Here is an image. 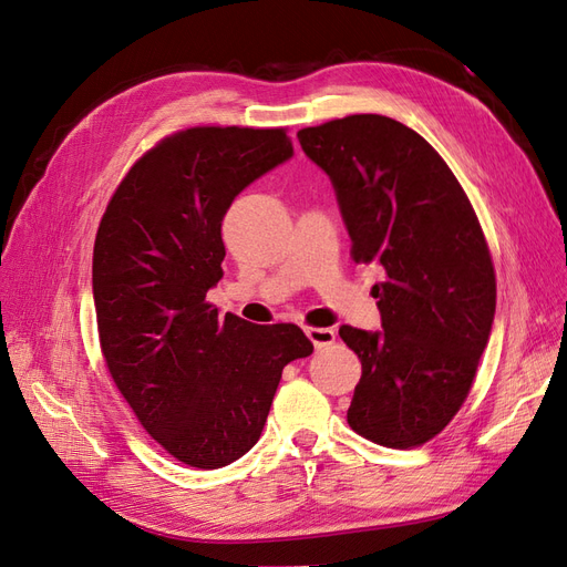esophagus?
<instances>
[{
	"mask_svg": "<svg viewBox=\"0 0 567 567\" xmlns=\"http://www.w3.org/2000/svg\"><path fill=\"white\" fill-rule=\"evenodd\" d=\"M306 337L316 349H324V346H332L337 339V332L330 330V327H306Z\"/></svg>",
	"mask_w": 567,
	"mask_h": 567,
	"instance_id": "34e87169",
	"label": "esophagus"
}]
</instances>
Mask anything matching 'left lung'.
Listing matches in <instances>:
<instances>
[{
    "label": "left lung",
    "mask_w": 567,
    "mask_h": 567,
    "mask_svg": "<svg viewBox=\"0 0 567 567\" xmlns=\"http://www.w3.org/2000/svg\"><path fill=\"white\" fill-rule=\"evenodd\" d=\"M330 176L355 264H374L381 330L341 324L362 362L349 426L416 447L466 400L497 306L478 216L445 159L403 122L349 115L297 134Z\"/></svg>",
    "instance_id": "1"
}]
</instances>
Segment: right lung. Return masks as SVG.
Returning a JSON list of instances; mask_svg holds the SVG:
<instances>
[{
    "instance_id": "add662e5",
    "label": "right lung",
    "mask_w": 567,
    "mask_h": 567,
    "mask_svg": "<svg viewBox=\"0 0 567 567\" xmlns=\"http://www.w3.org/2000/svg\"><path fill=\"white\" fill-rule=\"evenodd\" d=\"M295 155L285 130L193 126L124 176L94 245L101 351L143 429L178 462L221 468L261 437L285 364L313 353L297 324L218 316L221 221Z\"/></svg>"
}]
</instances>
